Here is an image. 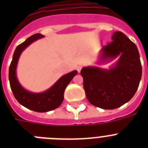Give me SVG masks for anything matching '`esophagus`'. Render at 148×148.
I'll list each match as a JSON object with an SVG mask.
<instances>
[{
    "label": "esophagus",
    "mask_w": 148,
    "mask_h": 148,
    "mask_svg": "<svg viewBox=\"0 0 148 148\" xmlns=\"http://www.w3.org/2000/svg\"><path fill=\"white\" fill-rule=\"evenodd\" d=\"M82 66H78V67H77V70H78V73H80V72H81V70H82Z\"/></svg>",
    "instance_id": "34e87169"
}]
</instances>
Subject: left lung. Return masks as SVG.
<instances>
[{"label":"left lung","instance_id":"obj_1","mask_svg":"<svg viewBox=\"0 0 148 148\" xmlns=\"http://www.w3.org/2000/svg\"><path fill=\"white\" fill-rule=\"evenodd\" d=\"M112 40L101 49L99 64L119 56L113 66L108 70L85 66L81 70L87 100L106 110L116 109L128 102L142 78L140 56L136 44L119 31L113 33Z\"/></svg>","mask_w":148,"mask_h":148}]
</instances>
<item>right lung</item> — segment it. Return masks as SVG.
<instances>
[{"mask_svg": "<svg viewBox=\"0 0 148 148\" xmlns=\"http://www.w3.org/2000/svg\"><path fill=\"white\" fill-rule=\"evenodd\" d=\"M44 35L40 33L35 34L29 37L22 44L16 47L13 54L12 60L9 70V79L13 95L23 107L31 110L44 113L58 108L64 100V93L66 86L77 74V70L64 75L53 84L50 88L43 92H32L25 90L18 80L16 68L21 55L26 48L38 39L42 38Z\"/></svg>", "mask_w": 148, "mask_h": 148, "instance_id": "obj_1", "label": "right lung"}]
</instances>
